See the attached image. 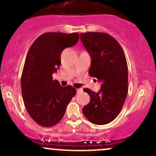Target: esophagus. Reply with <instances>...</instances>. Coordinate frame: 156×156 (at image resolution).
Returning a JSON list of instances; mask_svg holds the SVG:
<instances>
[{
	"label": "esophagus",
	"instance_id": "obj_1",
	"mask_svg": "<svg viewBox=\"0 0 156 156\" xmlns=\"http://www.w3.org/2000/svg\"><path fill=\"white\" fill-rule=\"evenodd\" d=\"M82 91H83L82 88H78V89H77V93H81L82 92Z\"/></svg>",
	"mask_w": 156,
	"mask_h": 156
}]
</instances>
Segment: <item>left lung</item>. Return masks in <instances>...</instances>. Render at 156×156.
I'll return each mask as SVG.
<instances>
[{
  "label": "left lung",
  "mask_w": 156,
  "mask_h": 156,
  "mask_svg": "<svg viewBox=\"0 0 156 156\" xmlns=\"http://www.w3.org/2000/svg\"><path fill=\"white\" fill-rule=\"evenodd\" d=\"M81 40L91 56L89 75L102 82L97 93L84 88L90 97L83 114L94 125L112 122L122 111L128 90V70L123 49L113 37L103 32H86Z\"/></svg>",
  "instance_id": "left-lung-1"
}]
</instances>
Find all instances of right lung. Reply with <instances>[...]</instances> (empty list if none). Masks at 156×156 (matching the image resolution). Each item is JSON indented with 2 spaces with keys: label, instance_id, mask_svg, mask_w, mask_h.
I'll list each match as a JSON object with an SVG mask.
<instances>
[{
  "label": "right lung",
  "instance_id": "obj_1",
  "mask_svg": "<svg viewBox=\"0 0 156 156\" xmlns=\"http://www.w3.org/2000/svg\"><path fill=\"white\" fill-rule=\"evenodd\" d=\"M78 39V33L47 32L29 48L22 73V94L29 115L39 125L52 127L60 122L76 94V89L62 87L52 75L60 66L64 49L76 44Z\"/></svg>",
  "mask_w": 156,
  "mask_h": 156
}]
</instances>
